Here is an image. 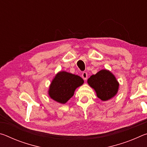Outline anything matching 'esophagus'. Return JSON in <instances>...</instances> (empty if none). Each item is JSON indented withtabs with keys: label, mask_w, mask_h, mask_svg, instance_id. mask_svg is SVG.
Instances as JSON below:
<instances>
[{
	"label": "esophagus",
	"mask_w": 147,
	"mask_h": 147,
	"mask_svg": "<svg viewBox=\"0 0 147 147\" xmlns=\"http://www.w3.org/2000/svg\"><path fill=\"white\" fill-rule=\"evenodd\" d=\"M82 77L84 80H86L88 79V73L86 72H84V73L82 74Z\"/></svg>",
	"instance_id": "1"
}]
</instances>
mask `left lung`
Here are the masks:
<instances>
[{
    "mask_svg": "<svg viewBox=\"0 0 147 147\" xmlns=\"http://www.w3.org/2000/svg\"><path fill=\"white\" fill-rule=\"evenodd\" d=\"M88 83L93 88L96 96L103 101L113 98L117 93L119 84L110 71L102 69L88 80Z\"/></svg>",
    "mask_w": 147,
    "mask_h": 147,
    "instance_id": "1",
    "label": "left lung"
}]
</instances>
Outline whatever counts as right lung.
<instances>
[{
    "label": "right lung",
    "mask_w": 147,
    "mask_h": 147,
    "mask_svg": "<svg viewBox=\"0 0 147 147\" xmlns=\"http://www.w3.org/2000/svg\"><path fill=\"white\" fill-rule=\"evenodd\" d=\"M83 84L84 80L80 76L60 71L56 74L52 81L49 94L54 100L65 104L73 96L75 89Z\"/></svg>",
    "instance_id": "obj_1"
}]
</instances>
